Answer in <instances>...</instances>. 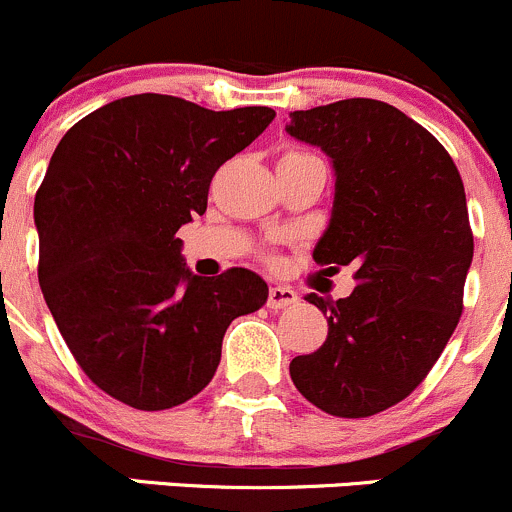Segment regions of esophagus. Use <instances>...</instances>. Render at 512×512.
<instances>
[{"mask_svg":"<svg viewBox=\"0 0 512 512\" xmlns=\"http://www.w3.org/2000/svg\"><path fill=\"white\" fill-rule=\"evenodd\" d=\"M296 301H298V293L293 291V288H288V286H271V291H268L266 306L271 308V311H281V308L293 306V303H296Z\"/></svg>","mask_w":512,"mask_h":512,"instance_id":"1","label":"esophagus"}]
</instances>
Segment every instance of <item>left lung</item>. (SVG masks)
Instances as JSON below:
<instances>
[{
    "label": "left lung",
    "instance_id": "1",
    "mask_svg": "<svg viewBox=\"0 0 512 512\" xmlns=\"http://www.w3.org/2000/svg\"><path fill=\"white\" fill-rule=\"evenodd\" d=\"M286 131L331 159L336 191L313 258L353 266L351 296L321 308L328 336L291 361L306 401L366 418L411 396L463 311L473 234L458 169L430 131L396 106L343 99L288 114Z\"/></svg>",
    "mask_w": 512,
    "mask_h": 512
}]
</instances>
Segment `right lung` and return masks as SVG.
Returning a JSON list of instances; mask_svg holds the SVG:
<instances>
[{
  "label": "right lung",
  "instance_id": "obj_1",
  "mask_svg": "<svg viewBox=\"0 0 512 512\" xmlns=\"http://www.w3.org/2000/svg\"><path fill=\"white\" fill-rule=\"evenodd\" d=\"M273 116L136 94L91 111L54 149L34 199L39 286L82 371L116 401L164 411L194 398L229 323L266 303L249 268L191 273L176 231Z\"/></svg>",
  "mask_w": 512,
  "mask_h": 512
}]
</instances>
